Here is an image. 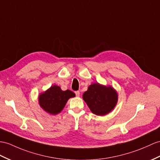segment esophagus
<instances>
[{
	"mask_svg": "<svg viewBox=\"0 0 160 160\" xmlns=\"http://www.w3.org/2000/svg\"><path fill=\"white\" fill-rule=\"evenodd\" d=\"M75 93V94H76V96H77V97H79V96H80V92H79V91H76Z\"/></svg>",
	"mask_w": 160,
	"mask_h": 160,
	"instance_id": "34e87169",
	"label": "esophagus"
}]
</instances>
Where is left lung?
I'll use <instances>...</instances> for the list:
<instances>
[{"label": "left lung", "mask_w": 160, "mask_h": 160, "mask_svg": "<svg viewBox=\"0 0 160 160\" xmlns=\"http://www.w3.org/2000/svg\"><path fill=\"white\" fill-rule=\"evenodd\" d=\"M83 99L93 114L102 116L110 112L118 100V93L111 86L93 83L83 94Z\"/></svg>", "instance_id": "left-lung-1"}]
</instances>
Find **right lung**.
<instances>
[{"label": "right lung", "instance_id": "right-lung-1", "mask_svg": "<svg viewBox=\"0 0 160 160\" xmlns=\"http://www.w3.org/2000/svg\"><path fill=\"white\" fill-rule=\"evenodd\" d=\"M75 96L71 90L63 91L58 85H52L45 92L40 93L38 103L41 107L47 112L57 115L62 111L69 98Z\"/></svg>", "mask_w": 160, "mask_h": 160}]
</instances>
